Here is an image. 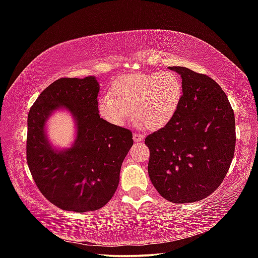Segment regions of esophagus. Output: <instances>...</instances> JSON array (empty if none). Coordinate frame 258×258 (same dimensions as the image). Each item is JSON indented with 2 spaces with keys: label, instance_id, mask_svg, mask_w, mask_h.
I'll return each mask as SVG.
<instances>
[{
  "label": "esophagus",
  "instance_id": "obj_1",
  "mask_svg": "<svg viewBox=\"0 0 258 258\" xmlns=\"http://www.w3.org/2000/svg\"><path fill=\"white\" fill-rule=\"evenodd\" d=\"M144 140V136L143 135H140V134H134V141L136 143H139L141 142Z\"/></svg>",
  "mask_w": 258,
  "mask_h": 258
}]
</instances>
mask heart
Listing matches in <instances>:
<instances>
[{"label":"heart","instance_id":"b5f03b06","mask_svg":"<svg viewBox=\"0 0 258 258\" xmlns=\"http://www.w3.org/2000/svg\"><path fill=\"white\" fill-rule=\"evenodd\" d=\"M183 93V82L174 72L126 74L112 83L111 97L99 98L97 110L101 118L113 126H123L132 110L140 126L158 130L172 120Z\"/></svg>","mask_w":258,"mask_h":258}]
</instances>
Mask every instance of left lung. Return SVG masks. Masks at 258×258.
<instances>
[{"label":"left lung","mask_w":258,"mask_h":258,"mask_svg":"<svg viewBox=\"0 0 258 258\" xmlns=\"http://www.w3.org/2000/svg\"><path fill=\"white\" fill-rule=\"evenodd\" d=\"M184 93L167 126L147 136L148 175L161 196L190 204L210 196L228 172L235 154V114L227 96L211 77L184 67Z\"/></svg>","instance_id":"1"}]
</instances>
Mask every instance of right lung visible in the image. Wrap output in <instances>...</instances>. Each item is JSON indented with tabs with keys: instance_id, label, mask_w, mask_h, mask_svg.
Returning a JSON list of instances; mask_svg holds the SVG:
<instances>
[{
	"instance_id": "right-lung-1",
	"label": "right lung",
	"mask_w": 258,
	"mask_h": 258,
	"mask_svg": "<svg viewBox=\"0 0 258 258\" xmlns=\"http://www.w3.org/2000/svg\"><path fill=\"white\" fill-rule=\"evenodd\" d=\"M100 86L95 76L60 79L46 88L28 115L27 161L38 189L52 205L74 212L104 207L118 187L122 161L134 144L132 132L98 114ZM67 109L77 126L74 144L53 148L45 122Z\"/></svg>"
}]
</instances>
